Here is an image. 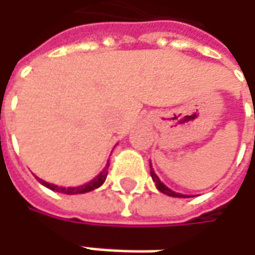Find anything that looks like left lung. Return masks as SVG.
Returning <instances> with one entry per match:
<instances>
[{
    "label": "left lung",
    "instance_id": "obj_1",
    "mask_svg": "<svg viewBox=\"0 0 255 255\" xmlns=\"http://www.w3.org/2000/svg\"><path fill=\"white\" fill-rule=\"evenodd\" d=\"M150 176H152L153 181H154V184H156V187H157V190L162 191L164 194H167V196H171V197H190V196H186V194H180V193H176V191L170 190L169 187H166L164 184H163L160 179L157 177V174L154 173V170L152 169V163H150Z\"/></svg>",
    "mask_w": 255,
    "mask_h": 255
}]
</instances>
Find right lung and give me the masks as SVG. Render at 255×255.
<instances>
[{
  "instance_id": "obj_1",
  "label": "right lung",
  "mask_w": 255,
  "mask_h": 255,
  "mask_svg": "<svg viewBox=\"0 0 255 255\" xmlns=\"http://www.w3.org/2000/svg\"><path fill=\"white\" fill-rule=\"evenodd\" d=\"M108 167H109V162L105 166V169H103L93 180H91L89 183H86V184H82V186H78V187H59V186H55V184H51V183H46V181H44L42 179H38V177H36V179L39 180L41 184H44L45 187H48V189H51V190L59 191V193H64V194H82V193L92 191L102 186L103 181L106 180V176H108Z\"/></svg>"
}]
</instances>
